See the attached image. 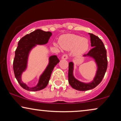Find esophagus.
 Listing matches in <instances>:
<instances>
[{
	"instance_id": "esophagus-1",
	"label": "esophagus",
	"mask_w": 121,
	"mask_h": 121,
	"mask_svg": "<svg viewBox=\"0 0 121 121\" xmlns=\"http://www.w3.org/2000/svg\"><path fill=\"white\" fill-rule=\"evenodd\" d=\"M68 58V56L67 54H64L62 56V59H67Z\"/></svg>"
}]
</instances>
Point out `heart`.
Here are the masks:
<instances>
[{
	"instance_id": "obj_1",
	"label": "heart",
	"mask_w": 121,
	"mask_h": 121,
	"mask_svg": "<svg viewBox=\"0 0 121 121\" xmlns=\"http://www.w3.org/2000/svg\"><path fill=\"white\" fill-rule=\"evenodd\" d=\"M60 47L67 50L74 49L75 54H81L86 52L89 48L88 41L81 36L73 34L63 35L59 39Z\"/></svg>"
}]
</instances>
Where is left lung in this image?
<instances>
[{"label":"left lung","mask_w":121,"mask_h":121,"mask_svg":"<svg viewBox=\"0 0 121 121\" xmlns=\"http://www.w3.org/2000/svg\"><path fill=\"white\" fill-rule=\"evenodd\" d=\"M90 36L91 46L93 48L84 57H92L95 59L97 64L96 73L91 82L89 83L81 82L74 78L73 75L74 64L73 62L69 63L68 82L73 88L79 91H86L96 87L104 77L107 68V52L102 41L92 34H89Z\"/></svg>","instance_id":"8db88e82"}]
</instances>
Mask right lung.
Returning a JSON list of instances; mask_svg holds the SVG:
<instances>
[{"instance_id": "right-lung-1", "label": "right lung", "mask_w": 121, "mask_h": 121, "mask_svg": "<svg viewBox=\"0 0 121 121\" xmlns=\"http://www.w3.org/2000/svg\"><path fill=\"white\" fill-rule=\"evenodd\" d=\"M52 32L38 29L21 38L18 42V46L15 52L13 62V69L16 80L23 89L31 91L41 90L47 86L48 84L54 68L59 62L57 56L49 58L48 65L40 76L37 85L35 87H29L21 80V75L27 68L28 57L30 51L36 44H45L48 42Z\"/></svg>"}]
</instances>
